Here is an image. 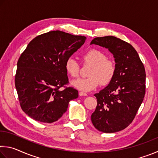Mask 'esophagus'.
I'll return each mask as SVG.
<instances>
[{
	"label": "esophagus",
	"instance_id": "obj_1",
	"mask_svg": "<svg viewBox=\"0 0 158 158\" xmlns=\"http://www.w3.org/2000/svg\"><path fill=\"white\" fill-rule=\"evenodd\" d=\"M79 95H80V96H87V93H84V92H79Z\"/></svg>",
	"mask_w": 158,
	"mask_h": 158
}]
</instances>
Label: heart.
Wrapping results in <instances>:
<instances>
[{"mask_svg":"<svg viewBox=\"0 0 158 158\" xmlns=\"http://www.w3.org/2000/svg\"><path fill=\"white\" fill-rule=\"evenodd\" d=\"M82 62L85 65H91L89 76L85 79H77L72 81L75 89L82 91H90L95 89L100 84L108 85L114 79L116 73V65L113 60L108 59L106 55L97 49H90L82 55ZM65 70L69 76L77 77L79 65L73 58L67 59L65 64Z\"/></svg>","mask_w":158,"mask_h":158,"instance_id":"heart-1","label":"heart"}]
</instances>
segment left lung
<instances>
[{
  "mask_svg": "<svg viewBox=\"0 0 158 158\" xmlns=\"http://www.w3.org/2000/svg\"><path fill=\"white\" fill-rule=\"evenodd\" d=\"M108 49L114 55L116 73L107 86L94 95L98 104L91 115L94 127L113 133L126 128L135 118L146 93V72L132 45L114 36L95 37L90 44Z\"/></svg>",
  "mask_w": 158,
  "mask_h": 158,
  "instance_id": "obj_1",
  "label": "left lung"
}]
</instances>
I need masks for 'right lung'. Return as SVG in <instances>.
Returning <instances> with one entry per match:
<instances>
[{"label": "right lung", "instance_id": "add662e5", "mask_svg": "<svg viewBox=\"0 0 158 158\" xmlns=\"http://www.w3.org/2000/svg\"><path fill=\"white\" fill-rule=\"evenodd\" d=\"M86 37L49 31L31 40L17 62L15 87L21 109L37 121L51 123L65 113L78 90L68 84L65 64ZM63 87L64 89L60 90Z\"/></svg>", "mask_w": 158, "mask_h": 158}]
</instances>
